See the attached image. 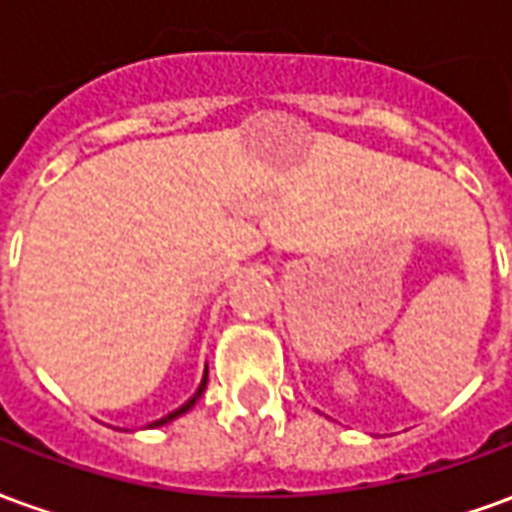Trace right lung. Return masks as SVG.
Returning a JSON list of instances; mask_svg holds the SVG:
<instances>
[{"label":"right lung","mask_w":512,"mask_h":512,"mask_svg":"<svg viewBox=\"0 0 512 512\" xmlns=\"http://www.w3.org/2000/svg\"><path fill=\"white\" fill-rule=\"evenodd\" d=\"M205 386H208V367H205V373H202V381H200V386H197V392H194V395H191L189 400H186V403H183V406L175 408V411H169L167 417L156 419V422H153V425H150V428H158V425H167V422H172V419H178L180 414H186V411H189V408L194 406V403H197V400H200V395H202V392H205Z\"/></svg>","instance_id":"1"}]
</instances>
